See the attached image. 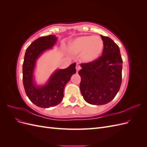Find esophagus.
Returning a JSON list of instances; mask_svg holds the SVG:
<instances>
[{
	"mask_svg": "<svg viewBox=\"0 0 147 147\" xmlns=\"http://www.w3.org/2000/svg\"><path fill=\"white\" fill-rule=\"evenodd\" d=\"M80 69H81V67H80V65L79 64H77V65H76L77 72H78V70H80Z\"/></svg>",
	"mask_w": 147,
	"mask_h": 147,
	"instance_id": "1",
	"label": "esophagus"
}]
</instances>
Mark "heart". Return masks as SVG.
Listing matches in <instances>:
<instances>
[{
  "label": "heart",
  "instance_id": "obj_1",
  "mask_svg": "<svg viewBox=\"0 0 147 147\" xmlns=\"http://www.w3.org/2000/svg\"><path fill=\"white\" fill-rule=\"evenodd\" d=\"M69 51L73 54L82 53V58L87 62L96 59L104 48V43L98 36H82L69 43Z\"/></svg>",
  "mask_w": 147,
  "mask_h": 147
}]
</instances>
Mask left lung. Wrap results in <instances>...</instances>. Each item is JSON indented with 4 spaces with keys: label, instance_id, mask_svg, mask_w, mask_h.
Returning <instances> with one entry per match:
<instances>
[{
    "label": "left lung",
    "instance_id": "1",
    "mask_svg": "<svg viewBox=\"0 0 147 147\" xmlns=\"http://www.w3.org/2000/svg\"><path fill=\"white\" fill-rule=\"evenodd\" d=\"M100 36L104 43L102 56L90 63H82L78 72L83 99L89 104L97 105L112 100L122 82L123 60L119 47L110 38Z\"/></svg>",
    "mask_w": 147,
    "mask_h": 147
}]
</instances>
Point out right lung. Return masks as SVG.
Segmentation results:
<instances>
[{"label": "right lung", "mask_w": 147, "mask_h": 147, "mask_svg": "<svg viewBox=\"0 0 147 147\" xmlns=\"http://www.w3.org/2000/svg\"><path fill=\"white\" fill-rule=\"evenodd\" d=\"M57 38L55 35L39 37L26 49L23 64V82L26 94L30 100L39 107L49 108L58 105L63 100L64 89L72 75L76 73L73 63L65 69H58L53 73L47 83L37 86L33 73L36 61L42 53L54 46Z\"/></svg>", "instance_id": "1"}]
</instances>
